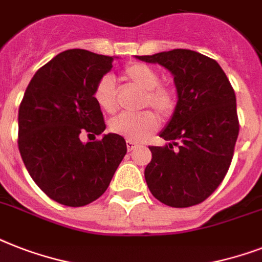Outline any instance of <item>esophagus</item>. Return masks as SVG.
<instances>
[{
  "label": "esophagus",
  "mask_w": 262,
  "mask_h": 262,
  "mask_svg": "<svg viewBox=\"0 0 262 262\" xmlns=\"http://www.w3.org/2000/svg\"><path fill=\"white\" fill-rule=\"evenodd\" d=\"M137 145H139V144L135 143V141H130V140H127L126 141L127 151H133V149H136V148H137Z\"/></svg>",
  "instance_id": "1"
}]
</instances>
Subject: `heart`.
I'll return each mask as SVG.
<instances>
[{"instance_id": "b5f03b06", "label": "heart", "mask_w": 262, "mask_h": 262, "mask_svg": "<svg viewBox=\"0 0 262 262\" xmlns=\"http://www.w3.org/2000/svg\"><path fill=\"white\" fill-rule=\"evenodd\" d=\"M123 79L136 88L144 91V104L155 108L162 115H168L174 108V94L171 90L159 85L160 77L155 69L144 63H132L123 71ZM95 102L102 110L114 113L117 110V95L114 80L103 76L94 91ZM159 121L151 111H141L137 114L122 113L111 119L110 129L130 141H143L158 129Z\"/></svg>"}]
</instances>
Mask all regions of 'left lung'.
Returning <instances> with one entry per match:
<instances>
[{
	"label": "left lung",
	"mask_w": 262,
	"mask_h": 262,
	"mask_svg": "<svg viewBox=\"0 0 262 262\" xmlns=\"http://www.w3.org/2000/svg\"><path fill=\"white\" fill-rule=\"evenodd\" d=\"M135 57L166 68L178 95L171 118L159 133L168 144L149 147L152 160L144 171L148 187L168 207L203 203L231 164L239 133L235 92L219 63L197 51L174 49Z\"/></svg>",
	"instance_id": "8db88e82"
}]
</instances>
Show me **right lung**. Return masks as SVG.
<instances>
[{
  "instance_id": "1",
  "label": "right lung",
  "mask_w": 262,
  "mask_h": 262,
  "mask_svg": "<svg viewBox=\"0 0 262 262\" xmlns=\"http://www.w3.org/2000/svg\"><path fill=\"white\" fill-rule=\"evenodd\" d=\"M114 58L83 49L59 53L35 73L18 108V151L27 171L62 205L99 199L126 155L125 139L115 133L81 141L106 129L94 91Z\"/></svg>"
}]
</instances>
